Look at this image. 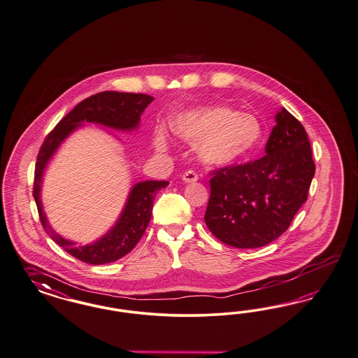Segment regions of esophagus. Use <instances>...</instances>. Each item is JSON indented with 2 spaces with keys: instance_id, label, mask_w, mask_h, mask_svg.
Returning <instances> with one entry per match:
<instances>
[{
  "instance_id": "esophagus-1",
  "label": "esophagus",
  "mask_w": 358,
  "mask_h": 358,
  "mask_svg": "<svg viewBox=\"0 0 358 358\" xmlns=\"http://www.w3.org/2000/svg\"><path fill=\"white\" fill-rule=\"evenodd\" d=\"M182 180H184V182H187V184L196 182L198 180V174L194 171H187V172L182 174Z\"/></svg>"
}]
</instances>
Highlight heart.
Returning <instances> with one entry per match:
<instances>
[{"label":"heart","mask_w":358,"mask_h":358,"mask_svg":"<svg viewBox=\"0 0 358 358\" xmlns=\"http://www.w3.org/2000/svg\"><path fill=\"white\" fill-rule=\"evenodd\" d=\"M177 135L198 143V153L213 165H233L245 160L259 145L263 128L257 116L226 106L201 107L180 113L173 123ZM156 147L165 149L166 136L159 131Z\"/></svg>","instance_id":"b5f03b06"}]
</instances>
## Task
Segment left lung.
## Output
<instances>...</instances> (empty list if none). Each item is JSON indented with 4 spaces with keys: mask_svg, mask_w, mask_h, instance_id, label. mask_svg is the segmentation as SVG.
<instances>
[{
    "mask_svg": "<svg viewBox=\"0 0 358 358\" xmlns=\"http://www.w3.org/2000/svg\"><path fill=\"white\" fill-rule=\"evenodd\" d=\"M266 144V156L213 173L205 222L221 242L236 248L271 243L289 227L307 201L315 176L308 135L285 108Z\"/></svg>",
    "mask_w": 358,
    "mask_h": 358,
    "instance_id": "obj_1",
    "label": "left lung"
}]
</instances>
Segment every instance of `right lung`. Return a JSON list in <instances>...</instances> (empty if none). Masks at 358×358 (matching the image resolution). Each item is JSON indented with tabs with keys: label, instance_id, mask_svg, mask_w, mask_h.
Here are the masks:
<instances>
[{
	"label": "right lung",
	"instance_id": "obj_1",
	"mask_svg": "<svg viewBox=\"0 0 358 358\" xmlns=\"http://www.w3.org/2000/svg\"><path fill=\"white\" fill-rule=\"evenodd\" d=\"M152 96L144 94L116 91L99 92L96 95L85 99L73 111L69 112L50 132L39 149L33 190L39 220L50 238L76 259L90 264H106L127 255L137 245L148 227L157 192L168 186L169 182L143 181L132 186L123 211L111 230L95 242L83 246L63 238L50 226L41 199L45 169L48 168L54 153L62 145L63 141L80 125L92 123L124 132L135 131L140 124L141 113L152 103Z\"/></svg>",
	"mask_w": 358,
	"mask_h": 358
}]
</instances>
